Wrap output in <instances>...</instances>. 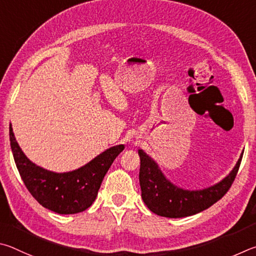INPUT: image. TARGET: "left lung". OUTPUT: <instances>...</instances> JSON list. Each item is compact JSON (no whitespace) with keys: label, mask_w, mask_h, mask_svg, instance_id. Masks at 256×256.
Segmentation results:
<instances>
[{"label":"left lung","mask_w":256,"mask_h":256,"mask_svg":"<svg viewBox=\"0 0 256 256\" xmlns=\"http://www.w3.org/2000/svg\"><path fill=\"white\" fill-rule=\"evenodd\" d=\"M243 153L227 176L214 184L198 190L183 189L168 180L158 162L138 150L140 158V184L142 198L152 212L168 218H182L204 212L230 189L238 171Z\"/></svg>","instance_id":"left-lung-1"}]
</instances>
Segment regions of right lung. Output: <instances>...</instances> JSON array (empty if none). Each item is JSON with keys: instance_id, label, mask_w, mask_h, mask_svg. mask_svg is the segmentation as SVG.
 <instances>
[{"instance_id": "add662e5", "label": "right lung", "mask_w": 256, "mask_h": 256, "mask_svg": "<svg viewBox=\"0 0 256 256\" xmlns=\"http://www.w3.org/2000/svg\"><path fill=\"white\" fill-rule=\"evenodd\" d=\"M10 145L22 181L31 196L52 212L60 214L82 212L98 196L103 178L124 145H116L102 152L83 166L68 172H54L26 158L18 144L10 124Z\"/></svg>"}]
</instances>
